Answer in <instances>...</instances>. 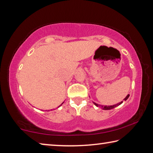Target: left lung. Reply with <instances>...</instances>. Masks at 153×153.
I'll list each match as a JSON object with an SVG mask.
<instances>
[{"instance_id": "8db88e82", "label": "left lung", "mask_w": 153, "mask_h": 153, "mask_svg": "<svg viewBox=\"0 0 153 153\" xmlns=\"http://www.w3.org/2000/svg\"><path fill=\"white\" fill-rule=\"evenodd\" d=\"M129 95L128 94V96H127V97L124 98V100H126L127 99H128V98H129ZM123 102V101H121V102H119V103H117V104H116V105H112V106H104V105H97V104H96V103H94V105L97 106V107H100V108H102V109H104V110H110V109H112V108H115V107H117V106H119L120 105H121V103Z\"/></svg>"}]
</instances>
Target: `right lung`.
Here are the masks:
<instances>
[{
  "mask_svg": "<svg viewBox=\"0 0 153 153\" xmlns=\"http://www.w3.org/2000/svg\"><path fill=\"white\" fill-rule=\"evenodd\" d=\"M62 104H63V103H62ZM62 104H61V105H62ZM61 105H60V106H61ZM60 106H59V107H60Z\"/></svg>",
  "mask_w": 153,
  "mask_h": 153,
  "instance_id": "obj_1",
  "label": "right lung"
}]
</instances>
